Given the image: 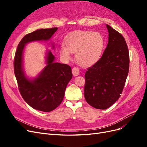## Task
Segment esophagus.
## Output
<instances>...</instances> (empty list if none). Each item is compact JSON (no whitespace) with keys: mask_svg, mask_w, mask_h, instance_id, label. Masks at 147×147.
I'll return each mask as SVG.
<instances>
[{"mask_svg":"<svg viewBox=\"0 0 147 147\" xmlns=\"http://www.w3.org/2000/svg\"><path fill=\"white\" fill-rule=\"evenodd\" d=\"M72 72L75 77L78 76V75L80 74V70L77 67H74L72 70Z\"/></svg>","mask_w":147,"mask_h":147,"instance_id":"34e87169","label":"esophagus"}]
</instances>
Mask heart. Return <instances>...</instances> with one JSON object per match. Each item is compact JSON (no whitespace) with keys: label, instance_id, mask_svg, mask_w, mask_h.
I'll return each instance as SVG.
<instances>
[{"label":"heart","instance_id":"1","mask_svg":"<svg viewBox=\"0 0 147 147\" xmlns=\"http://www.w3.org/2000/svg\"><path fill=\"white\" fill-rule=\"evenodd\" d=\"M105 41L102 34L88 30H75L69 33L64 39V45L59 49L60 55L64 61L75 59L82 67H88L95 64L103 54Z\"/></svg>","mask_w":147,"mask_h":147}]
</instances>
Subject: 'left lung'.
Listing matches in <instances>:
<instances>
[{"label":"left lung","mask_w":147,"mask_h":147,"mask_svg":"<svg viewBox=\"0 0 147 147\" xmlns=\"http://www.w3.org/2000/svg\"><path fill=\"white\" fill-rule=\"evenodd\" d=\"M108 44L101 58L85 73L84 94L88 103L97 109L109 108L119 98L127 78L129 55L121 34L106 24Z\"/></svg>","instance_id":"1"}]
</instances>
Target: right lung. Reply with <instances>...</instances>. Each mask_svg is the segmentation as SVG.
Here are the masks:
<instances>
[{
  "mask_svg": "<svg viewBox=\"0 0 147 147\" xmlns=\"http://www.w3.org/2000/svg\"><path fill=\"white\" fill-rule=\"evenodd\" d=\"M57 30L40 29L25 35L15 56L14 71L22 97L31 107L45 112L55 110L63 101L67 85L72 78V69L68 65L56 63L54 55L47 50L45 67L35 77H29L24 70V51L29 43L50 41ZM50 43L55 49L54 43Z\"/></svg>",
  "mask_w": 147,
  "mask_h": 147,
  "instance_id": "obj_1",
  "label": "right lung"
}]
</instances>
